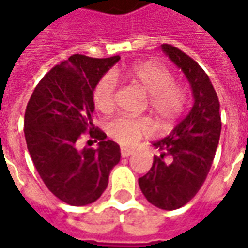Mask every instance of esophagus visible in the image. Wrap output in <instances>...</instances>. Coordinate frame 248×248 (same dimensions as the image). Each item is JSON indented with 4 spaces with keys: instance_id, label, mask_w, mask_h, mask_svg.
Masks as SVG:
<instances>
[{
    "instance_id": "obj_1",
    "label": "esophagus",
    "mask_w": 248,
    "mask_h": 248,
    "mask_svg": "<svg viewBox=\"0 0 248 248\" xmlns=\"http://www.w3.org/2000/svg\"><path fill=\"white\" fill-rule=\"evenodd\" d=\"M134 154V151L132 150H129V148H125V147H123L121 148V156L123 158H128L129 155H132Z\"/></svg>"
}]
</instances>
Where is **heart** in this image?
Listing matches in <instances>:
<instances>
[{
  "instance_id": "heart-1",
  "label": "heart",
  "mask_w": 248,
  "mask_h": 248,
  "mask_svg": "<svg viewBox=\"0 0 248 248\" xmlns=\"http://www.w3.org/2000/svg\"><path fill=\"white\" fill-rule=\"evenodd\" d=\"M125 75L138 83L148 94V107L158 120L169 123L177 119L186 107L185 89L174 83L173 74L162 64L143 62L131 66ZM117 82L113 74H104L93 88V102L102 112L113 108ZM108 135L123 146H135L151 132V124L146 119L116 116L107 124Z\"/></svg>"
}]
</instances>
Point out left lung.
Masks as SVG:
<instances>
[{
  "instance_id": "1",
  "label": "left lung",
  "mask_w": 248,
  "mask_h": 248,
  "mask_svg": "<svg viewBox=\"0 0 248 248\" xmlns=\"http://www.w3.org/2000/svg\"><path fill=\"white\" fill-rule=\"evenodd\" d=\"M162 51L186 75L194 104L171 134L154 143L160 155L154 156L139 186L148 202L173 211L187 204L206 179L220 139L221 117L217 94L199 63L171 44H162Z\"/></svg>"
}]
</instances>
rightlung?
I'll use <instances>...</instances> for the list:
<instances>
[{"mask_svg": "<svg viewBox=\"0 0 248 248\" xmlns=\"http://www.w3.org/2000/svg\"><path fill=\"white\" fill-rule=\"evenodd\" d=\"M120 56L89 58L75 54L49 70L31 95L24 134L43 182L69 205L94 202L107 189L110 170L120 162V147L93 124V88ZM88 132L98 149L79 150Z\"/></svg>", "mask_w": 248, "mask_h": 248, "instance_id": "add662e5", "label": "right lung"}]
</instances>
